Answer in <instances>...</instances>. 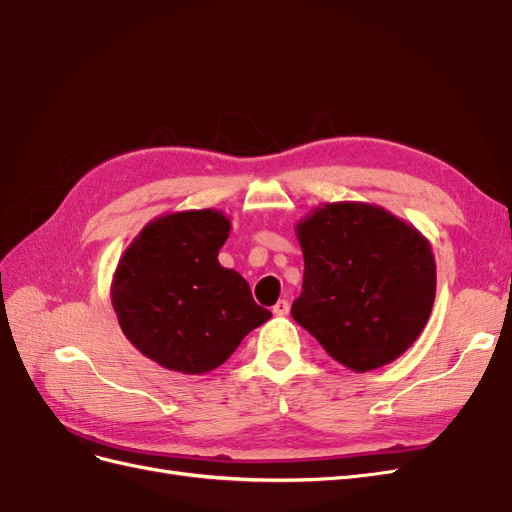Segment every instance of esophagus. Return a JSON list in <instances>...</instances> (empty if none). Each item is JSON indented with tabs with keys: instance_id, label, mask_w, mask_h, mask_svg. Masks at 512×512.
Segmentation results:
<instances>
[{
	"instance_id": "34e87169",
	"label": "esophagus",
	"mask_w": 512,
	"mask_h": 512,
	"mask_svg": "<svg viewBox=\"0 0 512 512\" xmlns=\"http://www.w3.org/2000/svg\"><path fill=\"white\" fill-rule=\"evenodd\" d=\"M290 312V303L286 299H280L273 305V314L275 316H286Z\"/></svg>"
}]
</instances>
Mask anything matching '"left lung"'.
I'll use <instances>...</instances> for the list:
<instances>
[{"label": "left lung", "instance_id": "8db88e82", "mask_svg": "<svg viewBox=\"0 0 512 512\" xmlns=\"http://www.w3.org/2000/svg\"><path fill=\"white\" fill-rule=\"evenodd\" d=\"M305 271L292 318L352 371L393 363L421 335L436 260L414 226L382 207L333 203L297 224Z\"/></svg>", "mask_w": 512, "mask_h": 512}]
</instances>
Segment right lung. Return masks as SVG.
I'll return each instance as SVG.
<instances>
[{"instance_id":"obj_1","label":"right lung","mask_w":512,"mask_h":512,"mask_svg":"<svg viewBox=\"0 0 512 512\" xmlns=\"http://www.w3.org/2000/svg\"><path fill=\"white\" fill-rule=\"evenodd\" d=\"M230 222L218 209L168 213L123 252L111 286L119 327L158 365L200 376L271 318L250 284L218 260Z\"/></svg>"}]
</instances>
